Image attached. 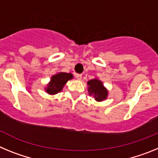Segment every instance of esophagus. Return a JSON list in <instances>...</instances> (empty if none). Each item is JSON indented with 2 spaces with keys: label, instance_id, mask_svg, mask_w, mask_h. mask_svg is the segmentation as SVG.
<instances>
[{
  "label": "esophagus",
  "instance_id": "esophagus-1",
  "mask_svg": "<svg viewBox=\"0 0 158 158\" xmlns=\"http://www.w3.org/2000/svg\"><path fill=\"white\" fill-rule=\"evenodd\" d=\"M75 76H76V78L77 79V80H81V77H82L81 74H76Z\"/></svg>",
  "mask_w": 158,
  "mask_h": 158
}]
</instances>
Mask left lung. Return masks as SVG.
I'll use <instances>...</instances> for the list:
<instances>
[{
    "label": "left lung",
    "mask_w": 158,
    "mask_h": 158,
    "mask_svg": "<svg viewBox=\"0 0 158 158\" xmlns=\"http://www.w3.org/2000/svg\"><path fill=\"white\" fill-rule=\"evenodd\" d=\"M88 92L90 96H93L95 100L101 102L107 100L108 90L104 87V84L98 78H93L87 82Z\"/></svg>",
    "instance_id": "left-lung-1"
}]
</instances>
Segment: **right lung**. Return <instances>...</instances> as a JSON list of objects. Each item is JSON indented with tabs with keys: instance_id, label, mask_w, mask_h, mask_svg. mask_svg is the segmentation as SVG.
Listing matches in <instances>:
<instances>
[{
	"instance_id": "add662e5",
	"label": "right lung",
	"mask_w": 158,
	"mask_h": 158,
	"mask_svg": "<svg viewBox=\"0 0 158 158\" xmlns=\"http://www.w3.org/2000/svg\"><path fill=\"white\" fill-rule=\"evenodd\" d=\"M73 78V75L70 73L59 72L53 75L51 81L45 88L46 93L50 95H56L62 91L68 81Z\"/></svg>"
}]
</instances>
